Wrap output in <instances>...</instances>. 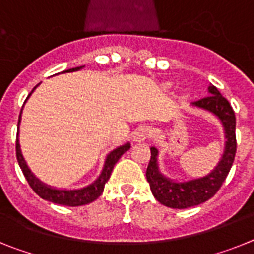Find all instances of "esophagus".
Returning a JSON list of instances; mask_svg holds the SVG:
<instances>
[{"label":"esophagus","instance_id":"1","mask_svg":"<svg viewBox=\"0 0 254 254\" xmlns=\"http://www.w3.org/2000/svg\"><path fill=\"white\" fill-rule=\"evenodd\" d=\"M152 134V127L148 125H140L138 129L134 131V140L135 142H144L145 139H148Z\"/></svg>","mask_w":254,"mask_h":254}]
</instances>
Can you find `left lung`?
Here are the masks:
<instances>
[{
    "label": "left lung",
    "mask_w": 254,
    "mask_h": 254,
    "mask_svg": "<svg viewBox=\"0 0 254 254\" xmlns=\"http://www.w3.org/2000/svg\"><path fill=\"white\" fill-rule=\"evenodd\" d=\"M209 96L193 102L191 105L206 111L212 112L220 119L225 130V151L217 166L203 178L189 182H174L160 173L157 164V148L151 147V160L147 167V182L154 198L164 206L170 208H188L203 203L212 198L221 188L231 166L237 152V136H235V114L229 101L221 96L215 85L208 87Z\"/></svg>",
    "instance_id": "obj_1"
}]
</instances>
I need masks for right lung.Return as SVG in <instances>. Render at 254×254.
<instances>
[{
	"instance_id": "right-lung-1",
	"label": "right lung",
	"mask_w": 254,
	"mask_h": 254,
	"mask_svg": "<svg viewBox=\"0 0 254 254\" xmlns=\"http://www.w3.org/2000/svg\"><path fill=\"white\" fill-rule=\"evenodd\" d=\"M81 67H83V66L74 67V69L65 70V71L63 72L76 71V70H80ZM33 90H32V93H33ZM29 96L26 97V100L29 98ZM21 111H23V110H21ZM21 111H20V115H19V123H17V127H19V124H20ZM17 134H19V127H17ZM129 148H130V143H127V144L120 145V147H118L116 149L110 152V153L107 154V157H106L105 166H103L102 173H101V175L98 176V178H97V179L94 180L90 185L84 187V188H81V189H74V190H66V189L65 190H61V189L51 188V187H48V185L43 184V183L39 182V180L37 179L32 173H30V170L28 169L25 161H24L23 154H21L19 139L16 138L17 162H19V166H20L21 171H23L28 184L30 185V188H32L35 193L38 194L39 197L43 198V199L54 202V203L56 204H63V206H69V207H76V206H83V204H88L100 197L101 194H102L103 189H105V184L107 183V180L110 179V176H111L112 169H114L115 164L118 162L119 158H120Z\"/></svg>"
}]
</instances>
